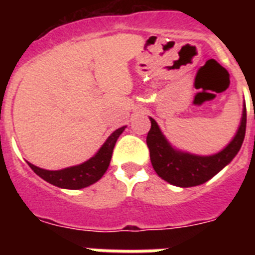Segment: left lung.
<instances>
[{
	"label": "left lung",
	"mask_w": 255,
	"mask_h": 255,
	"mask_svg": "<svg viewBox=\"0 0 255 255\" xmlns=\"http://www.w3.org/2000/svg\"><path fill=\"white\" fill-rule=\"evenodd\" d=\"M150 124L152 126L147 135V145L153 168L164 181L180 188H189L208 181L238 154L247 129V108L244 107L242 124L233 141L224 150L209 157L177 152L164 139L153 119H150Z\"/></svg>",
	"instance_id": "8db88e82"
}]
</instances>
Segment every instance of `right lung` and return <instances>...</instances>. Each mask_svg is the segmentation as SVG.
I'll list each match as a JSON object with an SVG mask.
<instances>
[{
	"mask_svg": "<svg viewBox=\"0 0 255 255\" xmlns=\"http://www.w3.org/2000/svg\"><path fill=\"white\" fill-rule=\"evenodd\" d=\"M124 130H125V126L112 132L106 140V143L102 145V148L98 150V153L94 157H92L89 161L79 164V166L64 168V170L60 171L43 170V168L37 167V166L31 163H29V166H30L31 170L37 173L38 176L46 180L52 185L58 186V188L74 189V190L87 188V186L98 181L103 176V173L107 171L115 144H116L117 138L120 136Z\"/></svg>",
	"mask_w": 255,
	"mask_h": 255,
	"instance_id": "right-lung-1",
	"label": "right lung"
}]
</instances>
